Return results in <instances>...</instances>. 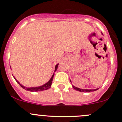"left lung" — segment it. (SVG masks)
<instances>
[{"instance_id":"8db88e82","label":"left lung","mask_w":122,"mask_h":122,"mask_svg":"<svg viewBox=\"0 0 122 122\" xmlns=\"http://www.w3.org/2000/svg\"><path fill=\"white\" fill-rule=\"evenodd\" d=\"M72 87H73V88H74V89L76 90L79 91V92H93V91H96V90H98V88H96V89H94V90L81 89V88H77V87H75V86H72Z\"/></svg>"}]
</instances>
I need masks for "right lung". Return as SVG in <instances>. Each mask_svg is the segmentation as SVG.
Returning <instances> with one entry per match:
<instances>
[{
	"label": "right lung",
	"instance_id": "add662e5",
	"mask_svg": "<svg viewBox=\"0 0 122 122\" xmlns=\"http://www.w3.org/2000/svg\"><path fill=\"white\" fill-rule=\"evenodd\" d=\"M58 66V64H56V66H55V71H56V69H57ZM53 77H54V74L52 75V77H51V79L50 80V81H49L48 83H46V84L43 85V86H39V87H30V88H27V87H25L24 86H22V85L20 84V83H19V82H18V81H17L15 79V77H14V78H15V80L16 81L17 83H18V84L20 85V86H21V87H22L23 88L25 89L26 90L29 91V92H41V91L46 90L49 89V88H50V87H51V84H52V80H53Z\"/></svg>",
	"mask_w": 122,
	"mask_h": 122
}]
</instances>
